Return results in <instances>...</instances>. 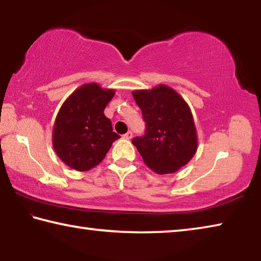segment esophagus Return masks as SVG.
I'll return each instance as SVG.
<instances>
[{
	"instance_id": "34e87169",
	"label": "esophagus",
	"mask_w": 261,
	"mask_h": 261,
	"mask_svg": "<svg viewBox=\"0 0 261 261\" xmlns=\"http://www.w3.org/2000/svg\"><path fill=\"white\" fill-rule=\"evenodd\" d=\"M123 138H124V139H127V140L131 139V138H132V132H131V131H127L125 135H123Z\"/></svg>"
}]
</instances>
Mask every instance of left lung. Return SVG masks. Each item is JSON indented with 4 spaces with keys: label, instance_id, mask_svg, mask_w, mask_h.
Segmentation results:
<instances>
[{
    "label": "left lung",
    "instance_id": "left-lung-1",
    "mask_svg": "<svg viewBox=\"0 0 261 261\" xmlns=\"http://www.w3.org/2000/svg\"><path fill=\"white\" fill-rule=\"evenodd\" d=\"M132 95L146 122V134L136 137L132 144L155 174L176 173L198 148L197 129L189 105L165 84L151 90H135Z\"/></svg>",
    "mask_w": 261,
    "mask_h": 261
}]
</instances>
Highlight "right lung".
Segmentation results:
<instances>
[{
  "mask_svg": "<svg viewBox=\"0 0 261 261\" xmlns=\"http://www.w3.org/2000/svg\"><path fill=\"white\" fill-rule=\"evenodd\" d=\"M114 95L113 88L88 83L74 90L61 106L53 127V147L71 169L87 171L98 166L120 138L103 113Z\"/></svg>",
  "mask_w": 261,
  "mask_h": 261,
  "instance_id": "right-lung-1",
  "label": "right lung"
}]
</instances>
